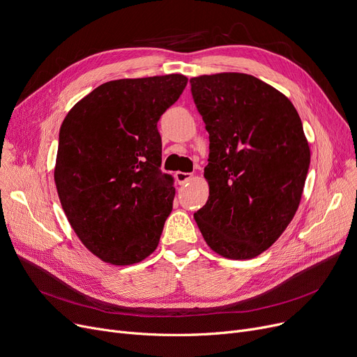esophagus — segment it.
Segmentation results:
<instances>
[{
  "instance_id": "obj_1",
  "label": "esophagus",
  "mask_w": 357,
  "mask_h": 357,
  "mask_svg": "<svg viewBox=\"0 0 357 357\" xmlns=\"http://www.w3.org/2000/svg\"><path fill=\"white\" fill-rule=\"evenodd\" d=\"M175 178H176V181H178L181 185H183V183H186L188 181H191V179L194 178V175L190 174V172H176V174H175Z\"/></svg>"
}]
</instances>
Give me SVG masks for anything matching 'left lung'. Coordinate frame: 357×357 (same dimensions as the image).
I'll return each mask as SVG.
<instances>
[{"label":"left lung","instance_id":"left-lung-1","mask_svg":"<svg viewBox=\"0 0 357 357\" xmlns=\"http://www.w3.org/2000/svg\"><path fill=\"white\" fill-rule=\"evenodd\" d=\"M210 135L207 204L194 218L222 257L252 259L285 231L301 202L310 146L292 102L248 73L191 78Z\"/></svg>","mask_w":357,"mask_h":357}]
</instances>
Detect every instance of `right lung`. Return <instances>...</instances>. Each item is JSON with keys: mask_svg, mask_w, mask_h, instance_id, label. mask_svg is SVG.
Masks as SVG:
<instances>
[{"mask_svg": "<svg viewBox=\"0 0 357 357\" xmlns=\"http://www.w3.org/2000/svg\"><path fill=\"white\" fill-rule=\"evenodd\" d=\"M186 84L181 73L109 81L62 123L56 190L73 231L107 264L133 265L158 248L175 197L158 121Z\"/></svg>", "mask_w": 357, "mask_h": 357, "instance_id": "obj_1", "label": "right lung"}]
</instances>
